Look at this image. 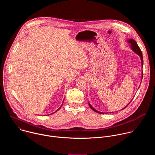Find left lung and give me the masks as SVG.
<instances>
[{
    "label": "left lung",
    "mask_w": 155,
    "mask_h": 155,
    "mask_svg": "<svg viewBox=\"0 0 155 155\" xmlns=\"http://www.w3.org/2000/svg\"><path fill=\"white\" fill-rule=\"evenodd\" d=\"M127 41H128V43H130V45H131V48H132V50H133L135 53H136L139 56H140V59H141V61H142V65H143V56H142V51L140 50V48H139V47L138 46V45H137V42L134 40H133V39H129V40H127ZM142 77H143V74H142ZM130 101V102H131ZM129 102V103H130ZM129 104H127V105H129ZM89 105H90V108L93 110V111H94V112H97V113H99V114H104V113L103 112H99V111H97V110H95L90 104H89ZM126 106V107H127ZM126 107H125L124 108H125ZM124 108H123V109H124ZM122 109V110H123Z\"/></svg>",
    "instance_id": "obj_1"
}]
</instances>
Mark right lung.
<instances>
[{
	"label": "right lung",
	"mask_w": 155,
	"mask_h": 155,
	"mask_svg": "<svg viewBox=\"0 0 155 155\" xmlns=\"http://www.w3.org/2000/svg\"><path fill=\"white\" fill-rule=\"evenodd\" d=\"M61 107H60V108H61ZM60 108H58V110H59ZM58 110H57V111H58Z\"/></svg>",
	"instance_id": "obj_1"
}]
</instances>
